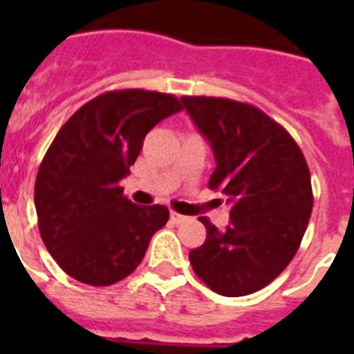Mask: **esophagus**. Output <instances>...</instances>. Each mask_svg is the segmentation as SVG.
<instances>
[{
	"instance_id": "esophagus-1",
	"label": "esophagus",
	"mask_w": 354,
	"mask_h": 354,
	"mask_svg": "<svg viewBox=\"0 0 354 354\" xmlns=\"http://www.w3.org/2000/svg\"><path fill=\"white\" fill-rule=\"evenodd\" d=\"M171 221L174 222V224H182V222L187 221V216L180 215V213H174V211H172V213H171Z\"/></svg>"
}]
</instances>
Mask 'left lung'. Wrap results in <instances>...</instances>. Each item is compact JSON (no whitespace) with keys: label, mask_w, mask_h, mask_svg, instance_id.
<instances>
[{"label":"left lung","mask_w":354,"mask_h":354,"mask_svg":"<svg viewBox=\"0 0 354 354\" xmlns=\"http://www.w3.org/2000/svg\"><path fill=\"white\" fill-rule=\"evenodd\" d=\"M182 102L215 154L209 187L232 204L224 232L200 216L207 236L189 261L213 292L246 296L270 285L301 244L314 202L308 165L290 133L252 104L222 97Z\"/></svg>","instance_id":"left-lung-1"}]
</instances>
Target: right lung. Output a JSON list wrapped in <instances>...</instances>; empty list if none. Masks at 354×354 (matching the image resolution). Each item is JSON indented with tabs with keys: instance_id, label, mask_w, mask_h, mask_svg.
<instances>
[{
	"instance_id": "right-lung-1",
	"label": "right lung",
	"mask_w": 354,
	"mask_h": 354,
	"mask_svg": "<svg viewBox=\"0 0 354 354\" xmlns=\"http://www.w3.org/2000/svg\"><path fill=\"white\" fill-rule=\"evenodd\" d=\"M180 110L169 93L106 91L58 130L38 169L35 205L47 252L73 279L91 286L124 279L167 224L165 205H136L119 182L130 174L145 136Z\"/></svg>"
}]
</instances>
